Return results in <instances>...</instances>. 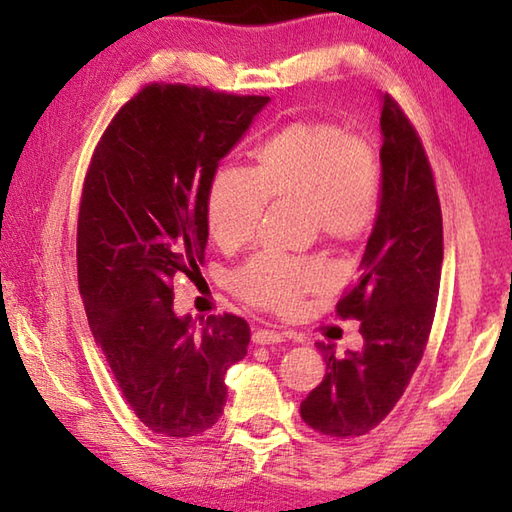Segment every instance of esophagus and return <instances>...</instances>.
I'll return each mask as SVG.
<instances>
[{
    "label": "esophagus",
    "mask_w": 512,
    "mask_h": 512,
    "mask_svg": "<svg viewBox=\"0 0 512 512\" xmlns=\"http://www.w3.org/2000/svg\"><path fill=\"white\" fill-rule=\"evenodd\" d=\"M286 336L281 332L275 330H257L253 334V343L255 345H277V343H284Z\"/></svg>",
    "instance_id": "1"
}]
</instances>
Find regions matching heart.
Returning <instances> with one entry per match:
<instances>
[{
	"mask_svg": "<svg viewBox=\"0 0 512 512\" xmlns=\"http://www.w3.org/2000/svg\"><path fill=\"white\" fill-rule=\"evenodd\" d=\"M380 195L383 169L372 140L332 123H292L257 149L255 171H215L206 224L217 246L233 250L255 235L268 200H299L321 235L352 242L374 224ZM328 281L319 259L259 255L233 275V288L253 306L290 312Z\"/></svg>",
	"mask_w": 512,
	"mask_h": 512,
	"instance_id": "b5f03b06",
	"label": "heart"
}]
</instances>
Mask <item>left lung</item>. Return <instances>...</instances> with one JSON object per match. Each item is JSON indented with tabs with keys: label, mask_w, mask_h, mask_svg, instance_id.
I'll return each instance as SVG.
<instances>
[{
	"label": "left lung",
	"mask_w": 512,
	"mask_h": 512,
	"mask_svg": "<svg viewBox=\"0 0 512 512\" xmlns=\"http://www.w3.org/2000/svg\"><path fill=\"white\" fill-rule=\"evenodd\" d=\"M383 195L356 284L336 314L361 321L363 347L334 354L317 343L325 376L301 402V418L330 438H356L383 422L405 394L436 317L442 211L427 154L405 112L380 94Z\"/></svg>",
	"instance_id": "obj_1"
}]
</instances>
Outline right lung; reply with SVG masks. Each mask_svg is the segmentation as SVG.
I'll list each match as a JSON object with an SVG mask.
<instances>
[{
	"mask_svg": "<svg viewBox=\"0 0 512 512\" xmlns=\"http://www.w3.org/2000/svg\"><path fill=\"white\" fill-rule=\"evenodd\" d=\"M268 103L151 83L112 118L85 173L76 226L85 314L127 405L160 436L211 429L228 367L246 356L248 323L224 314L195 328L173 310L171 279L200 273L211 180Z\"/></svg>",
	"mask_w": 512,
	"mask_h": 512,
	"instance_id": "add662e5",
	"label": "right lung"
}]
</instances>
